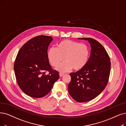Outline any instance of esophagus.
<instances>
[{
	"instance_id": "esophagus-1",
	"label": "esophagus",
	"mask_w": 126,
	"mask_h": 126,
	"mask_svg": "<svg viewBox=\"0 0 126 126\" xmlns=\"http://www.w3.org/2000/svg\"><path fill=\"white\" fill-rule=\"evenodd\" d=\"M64 74L63 73L60 72V73H59V76H60V77H62L63 76V75Z\"/></svg>"
}]
</instances>
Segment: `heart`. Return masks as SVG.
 I'll return each mask as SVG.
<instances>
[{"label": "heart", "instance_id": "1", "mask_svg": "<svg viewBox=\"0 0 126 126\" xmlns=\"http://www.w3.org/2000/svg\"><path fill=\"white\" fill-rule=\"evenodd\" d=\"M89 54V49L86 44L66 39L59 42L56 48H50L47 55L50 64L54 67L58 66L64 59L66 62L57 69L65 72L73 68L75 71L82 69L88 63Z\"/></svg>", "mask_w": 126, "mask_h": 126}]
</instances>
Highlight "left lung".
Here are the masks:
<instances>
[{"instance_id":"obj_1","label":"left lung","mask_w":126,"mask_h":126,"mask_svg":"<svg viewBox=\"0 0 126 126\" xmlns=\"http://www.w3.org/2000/svg\"><path fill=\"white\" fill-rule=\"evenodd\" d=\"M91 46V53L87 63L82 69L70 74L71 79L68 91L78 102L94 99L104 89L108 84L110 71V58L106 50L97 40L87 38Z\"/></svg>"}]
</instances>
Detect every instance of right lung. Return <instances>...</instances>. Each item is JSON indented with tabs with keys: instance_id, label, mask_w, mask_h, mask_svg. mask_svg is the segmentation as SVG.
I'll list each match as a JSON object with an SVG mask.
<instances>
[{
	"instance_id": "right-lung-1",
	"label": "right lung",
	"mask_w": 126,
	"mask_h": 126,
	"mask_svg": "<svg viewBox=\"0 0 126 126\" xmlns=\"http://www.w3.org/2000/svg\"><path fill=\"white\" fill-rule=\"evenodd\" d=\"M51 36L40 35L29 40L20 48L14 64L19 88L33 98L46 95L59 79V73L52 69L47 58ZM47 71L49 74L46 75Z\"/></svg>"
}]
</instances>
